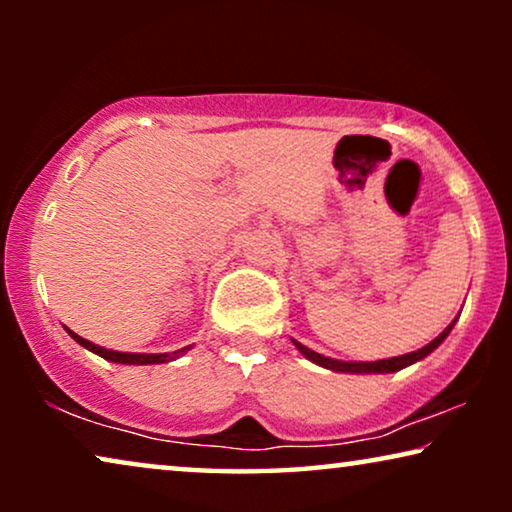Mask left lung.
Masks as SVG:
<instances>
[{
    "label": "left lung",
    "mask_w": 512,
    "mask_h": 512,
    "mask_svg": "<svg viewBox=\"0 0 512 512\" xmlns=\"http://www.w3.org/2000/svg\"><path fill=\"white\" fill-rule=\"evenodd\" d=\"M457 321V319H454ZM454 321L450 326L445 328L443 333L438 335L436 340H431L429 345L417 349V352H410V354H403V356H394V359H382V361H373V363H356V361H335V359H328V356H321L317 352H312V349H307L305 345H300V342L293 340V345L298 347L300 354H305L307 359L319 363V366H324L328 370H335V373H396V370H401L405 366H410V363H415L419 359H424V356H429L433 349H436L440 342H443L447 335H450Z\"/></svg>",
    "instance_id": "8db88e82"
}]
</instances>
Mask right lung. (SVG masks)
I'll return each mask as SVG.
<instances>
[{
	"instance_id": "right-lung-1",
	"label": "right lung",
	"mask_w": 512,
	"mask_h": 512,
	"mask_svg": "<svg viewBox=\"0 0 512 512\" xmlns=\"http://www.w3.org/2000/svg\"><path fill=\"white\" fill-rule=\"evenodd\" d=\"M67 333L72 335V338L79 342L81 347H86V349H90V352L100 354L102 359L114 361V363H128V366H149V363L174 361V359H179V356H184L188 349H191V347H184V349H177V352H170V354H128V352H114V349L97 347V345H93V342H88L86 338H81V335H76L74 331H69V328H67Z\"/></svg>"
}]
</instances>
